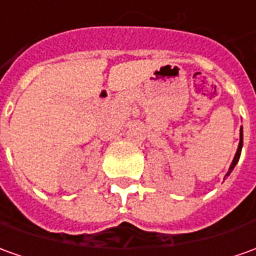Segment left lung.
I'll return each mask as SVG.
<instances>
[{
    "mask_svg": "<svg viewBox=\"0 0 256 256\" xmlns=\"http://www.w3.org/2000/svg\"><path fill=\"white\" fill-rule=\"evenodd\" d=\"M241 150H242V128H240V144H238V148H237V152H236V156H234V160H232V162L230 165V170L227 172V175L226 176H228L231 174V171L234 170V166L237 165L238 160H240V156H241Z\"/></svg>",
    "mask_w": 256,
    "mask_h": 256,
    "instance_id": "1",
    "label": "left lung"
}]
</instances>
